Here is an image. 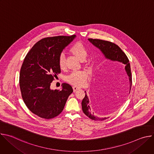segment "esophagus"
Here are the masks:
<instances>
[{
  "mask_svg": "<svg viewBox=\"0 0 154 154\" xmlns=\"http://www.w3.org/2000/svg\"><path fill=\"white\" fill-rule=\"evenodd\" d=\"M72 88H73V90H74V92H75L76 91H77V90H80V88H79V87L76 86H74L72 87Z\"/></svg>",
  "mask_w": 154,
  "mask_h": 154,
  "instance_id": "obj_1",
  "label": "esophagus"
}]
</instances>
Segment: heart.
Segmentation results:
<instances>
[{"instance_id": "1", "label": "heart", "mask_w": 154, "mask_h": 154, "mask_svg": "<svg viewBox=\"0 0 154 154\" xmlns=\"http://www.w3.org/2000/svg\"><path fill=\"white\" fill-rule=\"evenodd\" d=\"M69 52L77 57L80 60L86 58L88 52L86 48L80 42H75L70 48ZM58 66L60 69L64 68V60L62 55L60 56L58 61ZM88 78V73L85 71H74L66 77V80L75 86L84 85Z\"/></svg>"}]
</instances>
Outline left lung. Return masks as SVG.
Instances as JSON below:
<instances>
[{
  "mask_svg": "<svg viewBox=\"0 0 154 154\" xmlns=\"http://www.w3.org/2000/svg\"><path fill=\"white\" fill-rule=\"evenodd\" d=\"M92 45L99 49L100 51L102 52L103 55L104 56L105 58L108 60H110L112 61H116L121 63L125 65V71L126 74L128 78V84H129V93L130 92V89L131 87V83H132V77H131V69H130V65L129 63V60L125 54V53L121 49V48L115 45V43L103 41L98 39H91L89 38L88 39ZM85 96L83 98L82 102V110L83 113L90 119L94 120V121H103L106 119L108 118H100L98 116H96L94 115V113L91 112V107L90 106V100L89 98L88 97L86 91ZM127 96H124V98H125Z\"/></svg>",
  "mask_w": 154,
  "mask_h": 154,
  "instance_id": "left-lung-1",
  "label": "left lung"
}]
</instances>
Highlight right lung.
<instances>
[{
  "label": "right lung",
  "instance_id": "add662e5",
  "mask_svg": "<svg viewBox=\"0 0 154 154\" xmlns=\"http://www.w3.org/2000/svg\"><path fill=\"white\" fill-rule=\"evenodd\" d=\"M75 37L43 38L33 46L24 60L19 75L22 97L27 108L40 118L49 119L60 115L73 92L68 83H63L59 90H52L51 83L61 72L59 57Z\"/></svg>",
  "mask_w": 154,
  "mask_h": 154
}]
</instances>
